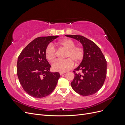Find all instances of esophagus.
<instances>
[{
    "mask_svg": "<svg viewBox=\"0 0 125 125\" xmlns=\"http://www.w3.org/2000/svg\"><path fill=\"white\" fill-rule=\"evenodd\" d=\"M65 73V72H60V73H60V75H62L64 73Z\"/></svg>",
    "mask_w": 125,
    "mask_h": 125,
    "instance_id": "34e87169",
    "label": "esophagus"
}]
</instances>
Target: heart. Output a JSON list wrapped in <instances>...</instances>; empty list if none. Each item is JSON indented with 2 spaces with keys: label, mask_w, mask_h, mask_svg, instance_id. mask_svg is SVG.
<instances>
[{
  "label": "heart",
  "mask_w": 125,
  "mask_h": 125,
  "mask_svg": "<svg viewBox=\"0 0 125 125\" xmlns=\"http://www.w3.org/2000/svg\"><path fill=\"white\" fill-rule=\"evenodd\" d=\"M58 45L67 50L65 58L63 61H57L52 63V68L55 71L65 72L75 63L80 62L83 58V49L80 46H74V42L70 39H65L59 41ZM45 56L49 62L54 61L56 58V50L54 47L50 44L45 50Z\"/></svg>",
  "instance_id": "obj_1"
}]
</instances>
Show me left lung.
Wrapping results in <instances>:
<instances>
[{
    "label": "left lung",
    "instance_id": "1",
    "mask_svg": "<svg viewBox=\"0 0 125 125\" xmlns=\"http://www.w3.org/2000/svg\"><path fill=\"white\" fill-rule=\"evenodd\" d=\"M80 42L84 51L83 58L73 72L74 78L71 82L72 88L83 96L95 94L103 86L106 77L107 63L97 45L86 37L78 35H66ZM75 71H80L77 74Z\"/></svg>",
    "mask_w": 125,
    "mask_h": 125
}]
</instances>
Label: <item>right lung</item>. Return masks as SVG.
<instances>
[{
	"instance_id": "right-lung-1",
	"label": "right lung",
	"mask_w": 125,
	"mask_h": 125,
	"mask_svg": "<svg viewBox=\"0 0 125 125\" xmlns=\"http://www.w3.org/2000/svg\"><path fill=\"white\" fill-rule=\"evenodd\" d=\"M58 36L39 37L32 41L22 51L18 58L17 73L25 91L34 97L50 94L57 83L59 73L50 71L51 65L45 56V50Z\"/></svg>"
}]
</instances>
